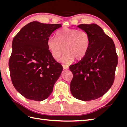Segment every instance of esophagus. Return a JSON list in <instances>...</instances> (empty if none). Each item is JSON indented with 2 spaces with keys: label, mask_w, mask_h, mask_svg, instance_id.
Here are the masks:
<instances>
[{
  "label": "esophagus",
  "mask_w": 127,
  "mask_h": 127,
  "mask_svg": "<svg viewBox=\"0 0 127 127\" xmlns=\"http://www.w3.org/2000/svg\"><path fill=\"white\" fill-rule=\"evenodd\" d=\"M63 67L64 69H68V66L66 65H63Z\"/></svg>",
  "instance_id": "1"
}]
</instances>
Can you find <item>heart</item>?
I'll use <instances>...</instances> for the list:
<instances>
[{
    "mask_svg": "<svg viewBox=\"0 0 127 127\" xmlns=\"http://www.w3.org/2000/svg\"><path fill=\"white\" fill-rule=\"evenodd\" d=\"M55 35L56 38L50 37L47 40V48L54 59L59 58L64 50L65 53L61 61L65 63H71L74 58L79 61L86 55L90 45L87 31L64 27L57 31Z\"/></svg>",
    "mask_w": 127,
    "mask_h": 127,
    "instance_id": "b5f03b06",
    "label": "heart"
}]
</instances>
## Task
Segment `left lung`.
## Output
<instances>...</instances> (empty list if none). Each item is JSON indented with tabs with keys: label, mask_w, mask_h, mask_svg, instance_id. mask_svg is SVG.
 I'll list each match as a JSON object with an SVG mask.
<instances>
[{
	"label": "left lung",
	"mask_w": 127,
	"mask_h": 127,
	"mask_svg": "<svg viewBox=\"0 0 127 127\" xmlns=\"http://www.w3.org/2000/svg\"><path fill=\"white\" fill-rule=\"evenodd\" d=\"M77 27L89 33L90 45L85 57L69 66L73 75L70 92L78 100H96L106 94L114 83L118 64L115 46L97 25L81 24Z\"/></svg>",
	"instance_id": "left-lung-1"
}]
</instances>
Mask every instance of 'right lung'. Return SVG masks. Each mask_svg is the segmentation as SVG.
Masks as SVG:
<instances>
[{
	"label": "right lung",
	"instance_id": "right-lung-1",
	"mask_svg": "<svg viewBox=\"0 0 127 127\" xmlns=\"http://www.w3.org/2000/svg\"><path fill=\"white\" fill-rule=\"evenodd\" d=\"M62 26L33 21L13 38L9 61L10 77L15 89L27 99H46L61 76L63 66L51 56L47 40Z\"/></svg>",
	"mask_w": 127,
	"mask_h": 127
}]
</instances>
